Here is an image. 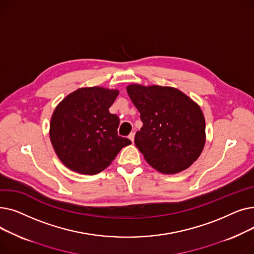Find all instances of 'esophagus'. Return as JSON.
<instances>
[{"instance_id":"obj_1","label":"esophagus","mask_w":254,"mask_h":254,"mask_svg":"<svg viewBox=\"0 0 254 254\" xmlns=\"http://www.w3.org/2000/svg\"><path fill=\"white\" fill-rule=\"evenodd\" d=\"M128 139H129L132 143H134V140H135V134H134V132H131V134L128 136Z\"/></svg>"}]
</instances>
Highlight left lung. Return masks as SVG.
I'll use <instances>...</instances> for the list:
<instances>
[{"label":"left lung","instance_id":"left-lung-1","mask_svg":"<svg viewBox=\"0 0 254 254\" xmlns=\"http://www.w3.org/2000/svg\"><path fill=\"white\" fill-rule=\"evenodd\" d=\"M127 91L143 123L135 144L145 161L168 175L190 168L206 143L201 107L171 86L134 83L127 86Z\"/></svg>","mask_w":254,"mask_h":254}]
</instances>
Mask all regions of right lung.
Wrapping results in <instances>:
<instances>
[{
    "label": "right lung",
    "instance_id": "obj_1",
    "mask_svg": "<svg viewBox=\"0 0 254 254\" xmlns=\"http://www.w3.org/2000/svg\"><path fill=\"white\" fill-rule=\"evenodd\" d=\"M118 95V89L81 87L59 103L50 119L49 137L66 168L83 175L98 174L131 144L118 136L119 118L109 112Z\"/></svg>",
    "mask_w": 254,
    "mask_h": 254
}]
</instances>
